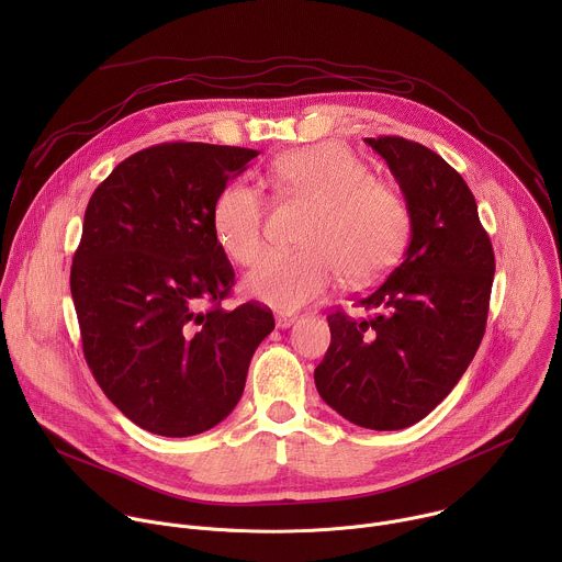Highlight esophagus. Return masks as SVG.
Masks as SVG:
<instances>
[{
  "label": "esophagus",
  "instance_id": "esophagus-1",
  "mask_svg": "<svg viewBox=\"0 0 562 562\" xmlns=\"http://www.w3.org/2000/svg\"><path fill=\"white\" fill-rule=\"evenodd\" d=\"M295 319H297V315H293V313H276L278 329H289Z\"/></svg>",
  "mask_w": 562,
  "mask_h": 562
}]
</instances>
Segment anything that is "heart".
I'll list each match as a JSON object with an SVG mask.
<instances>
[{"label": "heart", "instance_id": "obj_1", "mask_svg": "<svg viewBox=\"0 0 562 562\" xmlns=\"http://www.w3.org/2000/svg\"><path fill=\"white\" fill-rule=\"evenodd\" d=\"M273 180L286 200L313 204L293 254H269L247 278V291L282 311L323 295L338 273L351 284L384 276L403 256L412 211L386 180L371 176L364 159L340 142H323L276 159ZM213 231L224 254L254 265L265 249L267 209L260 191L228 182L213 204Z\"/></svg>", "mask_w": 562, "mask_h": 562}]
</instances>
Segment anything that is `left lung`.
<instances>
[{
    "label": "left lung",
    "mask_w": 562,
    "mask_h": 562,
    "mask_svg": "<svg viewBox=\"0 0 562 562\" xmlns=\"http://www.w3.org/2000/svg\"><path fill=\"white\" fill-rule=\"evenodd\" d=\"M364 142L405 193L412 243L389 278L358 300L371 317L342 308L327 315L331 345L313 378L349 423L395 431L434 412L473 360L496 260L473 193L438 153L395 135Z\"/></svg>",
    "instance_id": "obj_1"
}]
</instances>
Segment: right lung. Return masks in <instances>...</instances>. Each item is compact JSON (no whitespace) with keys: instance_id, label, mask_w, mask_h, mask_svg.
I'll use <instances>...</instances> for the list:
<instances>
[{"instance_id":"obj_1","label":"right lung","mask_w":562,"mask_h":562,"mask_svg":"<svg viewBox=\"0 0 562 562\" xmlns=\"http://www.w3.org/2000/svg\"><path fill=\"white\" fill-rule=\"evenodd\" d=\"M254 148L165 142L120 162L89 200L70 293L87 364L137 427L187 438L239 403L271 308L222 306L235 284L213 231L222 187Z\"/></svg>"}]
</instances>
